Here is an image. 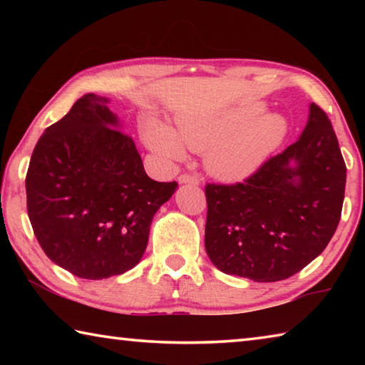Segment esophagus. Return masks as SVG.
Returning a JSON list of instances; mask_svg holds the SVG:
<instances>
[{
    "label": "esophagus",
    "instance_id": "1",
    "mask_svg": "<svg viewBox=\"0 0 365 365\" xmlns=\"http://www.w3.org/2000/svg\"><path fill=\"white\" fill-rule=\"evenodd\" d=\"M178 182L180 183H191V185H197L200 180H197L196 175H191V174H182L178 177Z\"/></svg>",
    "mask_w": 365,
    "mask_h": 365
}]
</instances>
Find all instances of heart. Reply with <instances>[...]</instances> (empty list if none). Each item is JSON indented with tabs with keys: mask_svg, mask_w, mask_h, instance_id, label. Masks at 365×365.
<instances>
[{
	"mask_svg": "<svg viewBox=\"0 0 365 365\" xmlns=\"http://www.w3.org/2000/svg\"><path fill=\"white\" fill-rule=\"evenodd\" d=\"M262 103H248L202 117L178 119L177 132L159 120H148L145 143L169 160L191 151H207L206 165L225 182H242L261 169L285 141L288 122L280 114H264Z\"/></svg>",
	"mask_w": 365,
	"mask_h": 365,
	"instance_id": "b5f03b06",
	"label": "heart"
}]
</instances>
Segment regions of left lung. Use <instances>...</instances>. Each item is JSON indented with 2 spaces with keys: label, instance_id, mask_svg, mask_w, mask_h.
<instances>
[{
  "label": "left lung",
  "instance_id": "1",
  "mask_svg": "<svg viewBox=\"0 0 365 365\" xmlns=\"http://www.w3.org/2000/svg\"><path fill=\"white\" fill-rule=\"evenodd\" d=\"M344 185L335 130L312 103L296 143L243 182L205 187L209 259L224 274L255 282L288 279L329 245L341 217Z\"/></svg>",
  "mask_w": 365,
  "mask_h": 365
}]
</instances>
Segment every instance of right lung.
Instances as JSON below:
<instances>
[{
  "label": "right lung",
  "mask_w": 365,
  "mask_h": 365,
  "mask_svg": "<svg viewBox=\"0 0 365 365\" xmlns=\"http://www.w3.org/2000/svg\"><path fill=\"white\" fill-rule=\"evenodd\" d=\"M106 98L83 95L41 135L30 159L27 212L41 250L80 279L120 275L140 262L154 214L177 182L146 175Z\"/></svg>",
  "instance_id": "1"
}]
</instances>
